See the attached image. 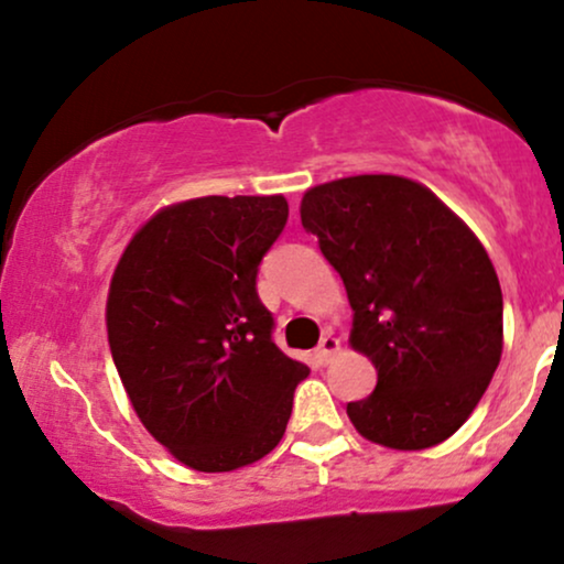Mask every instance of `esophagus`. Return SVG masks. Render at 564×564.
<instances>
[{"instance_id":"esophagus-1","label":"esophagus","mask_w":564,"mask_h":564,"mask_svg":"<svg viewBox=\"0 0 564 564\" xmlns=\"http://www.w3.org/2000/svg\"><path fill=\"white\" fill-rule=\"evenodd\" d=\"M336 349H339V339H336V336H332V334H323L321 345H318V349H315V358H318L321 366H326L328 360H332V355L336 352Z\"/></svg>"}]
</instances>
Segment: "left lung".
I'll list each match as a JSON object with an SVG mask.
<instances>
[{"label": "left lung", "mask_w": 564, "mask_h": 564, "mask_svg": "<svg viewBox=\"0 0 564 564\" xmlns=\"http://www.w3.org/2000/svg\"><path fill=\"white\" fill-rule=\"evenodd\" d=\"M302 228L318 236L355 310L349 341L377 390L347 403L371 443L422 451L480 403L503 347V300L488 251L435 193L394 174L310 187Z\"/></svg>", "instance_id": "8db88e82"}]
</instances>
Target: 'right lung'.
<instances>
[{
	"label": "right lung",
	"instance_id": "right-lung-1",
	"mask_svg": "<svg viewBox=\"0 0 564 564\" xmlns=\"http://www.w3.org/2000/svg\"><path fill=\"white\" fill-rule=\"evenodd\" d=\"M289 219L283 196H204L161 209L121 254L108 345L145 430L185 467L260 462L286 432L310 368L273 341L257 294Z\"/></svg>",
	"mask_w": 564,
	"mask_h": 564
}]
</instances>
